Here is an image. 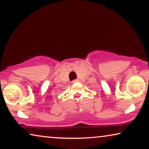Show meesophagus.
I'll use <instances>...</instances> for the list:
<instances>
[{
    "mask_svg": "<svg viewBox=\"0 0 149 149\" xmlns=\"http://www.w3.org/2000/svg\"><path fill=\"white\" fill-rule=\"evenodd\" d=\"M79 80V79H74V80L72 81V83H76V82H78Z\"/></svg>",
    "mask_w": 149,
    "mask_h": 149,
    "instance_id": "1",
    "label": "esophagus"
}]
</instances>
